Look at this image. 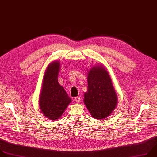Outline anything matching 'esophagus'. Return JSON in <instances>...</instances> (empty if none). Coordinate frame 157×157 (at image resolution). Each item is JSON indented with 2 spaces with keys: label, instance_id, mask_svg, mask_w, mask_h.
Segmentation results:
<instances>
[{
  "label": "esophagus",
  "instance_id": "obj_1",
  "mask_svg": "<svg viewBox=\"0 0 157 157\" xmlns=\"http://www.w3.org/2000/svg\"><path fill=\"white\" fill-rule=\"evenodd\" d=\"M81 100V98L80 97H77L75 98V101L77 102V103H79Z\"/></svg>",
  "mask_w": 157,
  "mask_h": 157
}]
</instances>
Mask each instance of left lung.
Segmentation results:
<instances>
[{
	"mask_svg": "<svg viewBox=\"0 0 157 157\" xmlns=\"http://www.w3.org/2000/svg\"><path fill=\"white\" fill-rule=\"evenodd\" d=\"M88 90L83 102L95 119L109 116L117 104V96L111 77L103 65L94 66L87 73Z\"/></svg>",
	"mask_w": 157,
	"mask_h": 157,
	"instance_id": "obj_1",
	"label": "left lung"
}]
</instances>
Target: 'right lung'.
Instances as JSON below:
<instances>
[{
    "instance_id": "add662e5",
    "label": "right lung",
    "mask_w": 157,
    "mask_h": 157,
    "mask_svg": "<svg viewBox=\"0 0 157 157\" xmlns=\"http://www.w3.org/2000/svg\"><path fill=\"white\" fill-rule=\"evenodd\" d=\"M60 63L58 60L51 62L46 67L42 81L39 97L40 108L49 120H57L63 114L72 102L64 88L58 83Z\"/></svg>"
}]
</instances>
